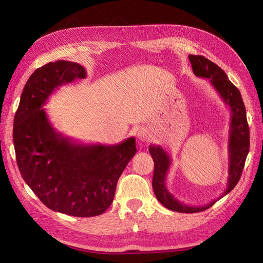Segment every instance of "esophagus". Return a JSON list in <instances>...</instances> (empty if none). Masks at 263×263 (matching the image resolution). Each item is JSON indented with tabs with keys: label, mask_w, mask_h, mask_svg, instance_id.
<instances>
[{
	"label": "esophagus",
	"mask_w": 263,
	"mask_h": 263,
	"mask_svg": "<svg viewBox=\"0 0 263 263\" xmlns=\"http://www.w3.org/2000/svg\"><path fill=\"white\" fill-rule=\"evenodd\" d=\"M137 137H138V139L139 140H141V141H149L151 138V134H150V132L147 129V128H141V129H139V132H138V134H137Z\"/></svg>",
	"instance_id": "1"
}]
</instances>
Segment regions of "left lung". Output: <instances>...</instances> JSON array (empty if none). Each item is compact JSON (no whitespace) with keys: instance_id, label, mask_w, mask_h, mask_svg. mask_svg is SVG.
I'll list each match as a JSON object with an SVG mask.
<instances>
[{"instance_id":"obj_1","label":"left lung","mask_w":263,"mask_h":263,"mask_svg":"<svg viewBox=\"0 0 263 263\" xmlns=\"http://www.w3.org/2000/svg\"><path fill=\"white\" fill-rule=\"evenodd\" d=\"M189 59L196 77L209 79L210 83L220 95L225 104L230 108V126L228 137V179L226 190L217 200H214L203 206H191L181 203L166 189V174L171 165L169 154L161 147L149 146V153L154 159L155 171L153 178V189L158 201L168 210L179 213H197L210 209L219 198L228 194L239 181L247 155L249 153L250 137L249 127L247 123L246 107L239 90L228 80L227 74L217 65L203 55L190 54Z\"/></svg>"}]
</instances>
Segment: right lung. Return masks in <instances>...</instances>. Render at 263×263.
Masks as SVG:
<instances>
[{
	"mask_svg": "<svg viewBox=\"0 0 263 263\" xmlns=\"http://www.w3.org/2000/svg\"><path fill=\"white\" fill-rule=\"evenodd\" d=\"M85 77L82 66L66 60L36 69L24 86L13 128L24 181L47 208L76 217L98 216L109 208L119 177L137 153L134 137L84 145L53 128L43 105L59 86Z\"/></svg>",
	"mask_w": 263,
	"mask_h": 263,
	"instance_id": "right-lung-1",
	"label": "right lung"
}]
</instances>
